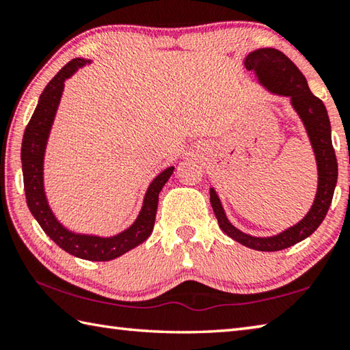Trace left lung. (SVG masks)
<instances>
[{
  "label": "left lung",
  "instance_id": "1",
  "mask_svg": "<svg viewBox=\"0 0 350 350\" xmlns=\"http://www.w3.org/2000/svg\"><path fill=\"white\" fill-rule=\"evenodd\" d=\"M244 66L256 74L259 85L276 96L288 97L290 105L299 116L309 135L318 170V187L313 204L307 215L298 224L273 236H252L241 232L228 221L215 188H210V202L222 232L239 244L258 252H278L298 244L321 225L334 198L338 179V163L332 146L330 120L324 103L309 90L306 77L295 63L281 51L262 47L245 57Z\"/></svg>",
  "mask_w": 350,
  "mask_h": 350
}]
</instances>
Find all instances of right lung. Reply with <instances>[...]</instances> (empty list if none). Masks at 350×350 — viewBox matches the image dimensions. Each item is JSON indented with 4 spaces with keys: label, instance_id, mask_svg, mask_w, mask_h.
Returning <instances> with one entry per match:
<instances>
[{
    "label": "right lung",
    "instance_id": "1",
    "mask_svg": "<svg viewBox=\"0 0 350 350\" xmlns=\"http://www.w3.org/2000/svg\"><path fill=\"white\" fill-rule=\"evenodd\" d=\"M91 62L92 60H85V58H74L47 83L43 94L40 96L37 108L27 123L25 135H23V179H25L29 210L37 219L43 232L58 247L72 256L86 260H111L140 245L151 234L154 221H156L159 193L162 191L163 185L173 174L174 167L165 168L162 173L154 177L145 193L144 205H142L137 219L131 224V227L116 236L103 238V236L70 232L55 217L44 191V152L47 139H49L52 123H54L58 105H60L63 96L64 81L72 77L79 68H83Z\"/></svg>",
    "mask_w": 350,
    "mask_h": 350
}]
</instances>
